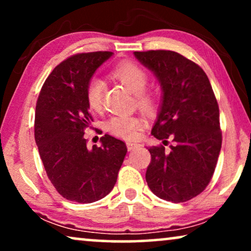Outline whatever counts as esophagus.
Returning a JSON list of instances; mask_svg holds the SVG:
<instances>
[{
  "label": "esophagus",
  "mask_w": 251,
  "mask_h": 251,
  "mask_svg": "<svg viewBox=\"0 0 251 251\" xmlns=\"http://www.w3.org/2000/svg\"><path fill=\"white\" fill-rule=\"evenodd\" d=\"M138 146H140L139 144H137V143H133V142H126V147H128V150L129 151H132V150H135V149H137V147Z\"/></svg>",
  "instance_id": "obj_1"
}]
</instances>
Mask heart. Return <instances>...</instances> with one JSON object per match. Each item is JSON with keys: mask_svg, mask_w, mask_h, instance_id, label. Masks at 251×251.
<instances>
[{"mask_svg": "<svg viewBox=\"0 0 251 251\" xmlns=\"http://www.w3.org/2000/svg\"><path fill=\"white\" fill-rule=\"evenodd\" d=\"M113 75L122 82L130 91L136 95L137 104L143 111L152 112L155 107L153 95L145 90L147 84V73L142 66L132 61H123L116 65ZM105 84L100 78H91L87 87V101L90 109L97 112L101 108L104 99ZM142 121L135 115H115L106 122V130L113 135L126 139H132L138 135Z\"/></svg>", "mask_w": 251, "mask_h": 251, "instance_id": "b5f03b06", "label": "heart"}]
</instances>
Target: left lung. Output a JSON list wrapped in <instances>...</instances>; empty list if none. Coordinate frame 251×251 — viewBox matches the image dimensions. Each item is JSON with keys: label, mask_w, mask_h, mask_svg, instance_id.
<instances>
[{"label": "left lung", "mask_w": 251, "mask_h": 251, "mask_svg": "<svg viewBox=\"0 0 251 251\" xmlns=\"http://www.w3.org/2000/svg\"><path fill=\"white\" fill-rule=\"evenodd\" d=\"M159 81L162 99L152 135L173 139L170 150L152 146L146 171L150 190L175 203L197 197L214 175L222 147L219 108L207 74L169 50L133 52Z\"/></svg>", "instance_id": "left-lung-1"}]
</instances>
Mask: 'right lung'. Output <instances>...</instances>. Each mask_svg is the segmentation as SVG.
<instances>
[{"label": "right lung", "mask_w": 251, "mask_h": 251, "mask_svg": "<svg viewBox=\"0 0 251 251\" xmlns=\"http://www.w3.org/2000/svg\"><path fill=\"white\" fill-rule=\"evenodd\" d=\"M113 52L74 54L51 72L41 89L35 111V142L44 169L67 200L91 203L113 190L126 154L122 140L105 135L101 146L87 147L84 129L92 122L87 87Z\"/></svg>", "instance_id": "1"}]
</instances>
